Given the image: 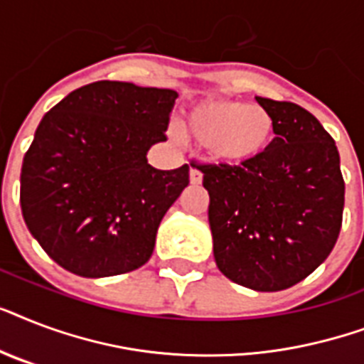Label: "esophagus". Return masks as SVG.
Returning <instances> with one entry per match:
<instances>
[{
    "label": "esophagus",
    "instance_id": "esophagus-1",
    "mask_svg": "<svg viewBox=\"0 0 364 364\" xmlns=\"http://www.w3.org/2000/svg\"><path fill=\"white\" fill-rule=\"evenodd\" d=\"M188 177H191V183H193V185H200V183H202V171H200L196 166H191Z\"/></svg>",
    "mask_w": 364,
    "mask_h": 364
}]
</instances>
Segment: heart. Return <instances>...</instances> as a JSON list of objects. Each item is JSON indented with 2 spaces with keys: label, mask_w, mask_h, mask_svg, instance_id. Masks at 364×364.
Returning a JSON list of instances; mask_svg holds the SVG:
<instances>
[{
  "label": "heart",
  "mask_w": 364,
  "mask_h": 364,
  "mask_svg": "<svg viewBox=\"0 0 364 364\" xmlns=\"http://www.w3.org/2000/svg\"><path fill=\"white\" fill-rule=\"evenodd\" d=\"M183 132L204 145L213 162L236 166L253 162L270 149L276 122L262 105L210 98L188 107Z\"/></svg>",
  "instance_id": "obj_1"
}]
</instances>
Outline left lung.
I'll list each match as a JSON object with an SVG mask.
<instances>
[{"mask_svg":"<svg viewBox=\"0 0 364 364\" xmlns=\"http://www.w3.org/2000/svg\"><path fill=\"white\" fill-rule=\"evenodd\" d=\"M257 102L276 122L270 149L253 162L198 170L210 194L217 268L238 285L274 293L302 282L331 255L346 187L336 143L310 111Z\"/></svg>","mask_w":364,"mask_h":364,"instance_id":"1","label":"left lung"}]
</instances>
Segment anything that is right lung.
<instances>
[{
  "instance_id": "add662e5",
  "label": "right lung",
  "mask_w": 364,
  "mask_h": 364,
  "mask_svg": "<svg viewBox=\"0 0 364 364\" xmlns=\"http://www.w3.org/2000/svg\"><path fill=\"white\" fill-rule=\"evenodd\" d=\"M177 92L98 81L39 122L20 173L26 227L50 259L81 277L126 274L151 259L156 230L188 185V166L156 170Z\"/></svg>"
}]
</instances>
